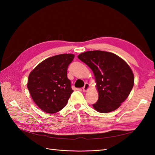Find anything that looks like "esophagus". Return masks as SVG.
I'll list each match as a JSON object with an SVG mask.
<instances>
[{"mask_svg": "<svg viewBox=\"0 0 155 155\" xmlns=\"http://www.w3.org/2000/svg\"><path fill=\"white\" fill-rule=\"evenodd\" d=\"M89 87H90V84H88V83H86L84 84V86L83 87V92H86L87 91L88 89H89Z\"/></svg>", "mask_w": 155, "mask_h": 155, "instance_id": "obj_1", "label": "esophagus"}]
</instances>
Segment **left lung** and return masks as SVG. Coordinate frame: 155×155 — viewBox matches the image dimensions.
<instances>
[{
	"label": "left lung",
	"instance_id": "8db88e82",
	"mask_svg": "<svg viewBox=\"0 0 155 155\" xmlns=\"http://www.w3.org/2000/svg\"><path fill=\"white\" fill-rule=\"evenodd\" d=\"M93 71L98 99L93 107L102 113L117 109L127 99L134 85V74L123 58L112 52L93 51L78 56Z\"/></svg>",
	"mask_w": 155,
	"mask_h": 155
}]
</instances>
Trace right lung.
Returning <instances> with one entry per match:
<instances>
[{"mask_svg":"<svg viewBox=\"0 0 155 155\" xmlns=\"http://www.w3.org/2000/svg\"><path fill=\"white\" fill-rule=\"evenodd\" d=\"M74 58L61 54L45 59L28 76L27 88L35 104L45 113L53 114L67 105L73 90L67 68Z\"/></svg>","mask_w":155,"mask_h":155,"instance_id":"1","label":"right lung"}]
</instances>
